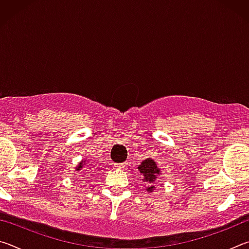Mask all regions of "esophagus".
Masks as SVG:
<instances>
[{
	"label": "esophagus",
	"mask_w": 249,
	"mask_h": 249,
	"mask_svg": "<svg viewBox=\"0 0 249 249\" xmlns=\"http://www.w3.org/2000/svg\"><path fill=\"white\" fill-rule=\"evenodd\" d=\"M127 162H121V163H115L114 167L117 168V169H125V168H127Z\"/></svg>",
	"instance_id": "1"
}]
</instances>
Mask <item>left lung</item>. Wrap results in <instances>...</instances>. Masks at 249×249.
<instances>
[{
	"label": "left lung",
	"mask_w": 249,
	"mask_h": 249,
	"mask_svg": "<svg viewBox=\"0 0 249 249\" xmlns=\"http://www.w3.org/2000/svg\"><path fill=\"white\" fill-rule=\"evenodd\" d=\"M138 170L141 171V174L142 175V177H144L142 180H144L145 182H148L150 184L154 183L160 176V174H161V171H160L157 165H156V162L150 158H147L144 160V161H142L141 165L138 166ZM154 189H155L154 185H149V187L147 188V191L151 192Z\"/></svg>",
	"instance_id": "8db88e82"
}]
</instances>
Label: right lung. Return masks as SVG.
Returning <instances> with one entry per match:
<instances>
[{
    "instance_id": "obj_1",
    "label": "right lung",
    "mask_w": 249,
    "mask_h": 249,
    "mask_svg": "<svg viewBox=\"0 0 249 249\" xmlns=\"http://www.w3.org/2000/svg\"><path fill=\"white\" fill-rule=\"evenodd\" d=\"M84 165H86V161H84V160H82V161L80 162L79 165H78V167H77V171H80V170H81V169H82V167H84Z\"/></svg>"
}]
</instances>
